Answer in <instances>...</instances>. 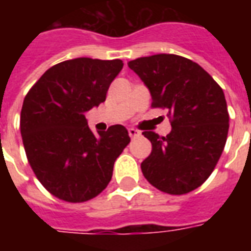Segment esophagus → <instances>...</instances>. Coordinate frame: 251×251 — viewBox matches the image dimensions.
Listing matches in <instances>:
<instances>
[{"label": "esophagus", "instance_id": "esophagus-1", "mask_svg": "<svg viewBox=\"0 0 251 251\" xmlns=\"http://www.w3.org/2000/svg\"><path fill=\"white\" fill-rule=\"evenodd\" d=\"M129 136H130L131 138H136V137L140 136V131L137 130V129H134V127H130V129H129Z\"/></svg>", "mask_w": 251, "mask_h": 251}]
</instances>
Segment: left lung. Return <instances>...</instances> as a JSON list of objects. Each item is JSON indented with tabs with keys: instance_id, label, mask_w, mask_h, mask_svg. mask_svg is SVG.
I'll list each match as a JSON object with an SVG mask.
<instances>
[{
	"instance_id": "left-lung-1",
	"label": "left lung",
	"mask_w": 251,
	"mask_h": 251,
	"mask_svg": "<svg viewBox=\"0 0 251 251\" xmlns=\"http://www.w3.org/2000/svg\"><path fill=\"white\" fill-rule=\"evenodd\" d=\"M151 91L152 107L168 110L172 130L167 137L142 134L152 153L141 164L145 179L160 191L184 195L210 177L228 133L223 90L198 63L160 53L129 62Z\"/></svg>"
}]
</instances>
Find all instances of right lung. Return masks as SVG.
<instances>
[{
    "label": "right lung",
    "instance_id": "right-lung-1",
    "mask_svg": "<svg viewBox=\"0 0 251 251\" xmlns=\"http://www.w3.org/2000/svg\"><path fill=\"white\" fill-rule=\"evenodd\" d=\"M122 67L120 59L66 60L47 70L25 95L20 129L26 158L57 199L83 203L98 196L130 142L122 125L94 134L86 120L88 110L106 100Z\"/></svg>",
    "mask_w": 251,
    "mask_h": 251
}]
</instances>
